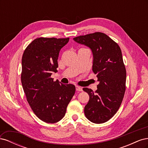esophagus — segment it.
Masks as SVG:
<instances>
[{
  "instance_id": "obj_1",
  "label": "esophagus",
  "mask_w": 148,
  "mask_h": 148,
  "mask_svg": "<svg viewBox=\"0 0 148 148\" xmlns=\"http://www.w3.org/2000/svg\"><path fill=\"white\" fill-rule=\"evenodd\" d=\"M76 90L78 91H82L83 89L81 87H79L78 86H76Z\"/></svg>"
}]
</instances>
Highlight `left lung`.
<instances>
[{
	"instance_id": "left-lung-1",
	"label": "left lung",
	"mask_w": 148,
	"mask_h": 148,
	"mask_svg": "<svg viewBox=\"0 0 148 148\" xmlns=\"http://www.w3.org/2000/svg\"><path fill=\"white\" fill-rule=\"evenodd\" d=\"M73 40L91 50L92 71L99 82L95 92L83 89L89 96L84 107L85 116L92 123L106 122L117 112L125 95L127 73L122 51L117 43L100 32L79 36Z\"/></svg>"
}]
</instances>
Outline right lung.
<instances>
[{
    "mask_svg": "<svg viewBox=\"0 0 148 148\" xmlns=\"http://www.w3.org/2000/svg\"><path fill=\"white\" fill-rule=\"evenodd\" d=\"M69 38H39L26 48L22 57L21 80L27 101L35 115L46 123L60 121L75 92L73 84L53 82L60 49Z\"/></svg>",
    "mask_w": 148,
    "mask_h": 148,
    "instance_id": "right-lung-1",
    "label": "right lung"
}]
</instances>
